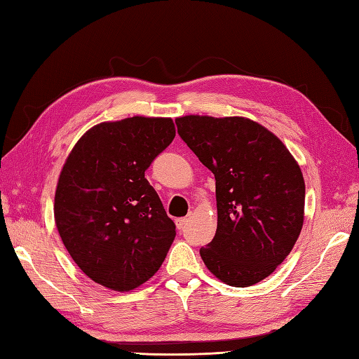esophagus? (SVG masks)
Listing matches in <instances>:
<instances>
[{
    "mask_svg": "<svg viewBox=\"0 0 359 359\" xmlns=\"http://www.w3.org/2000/svg\"><path fill=\"white\" fill-rule=\"evenodd\" d=\"M188 222H189V217H180V219L175 220V225H177V230L184 231L185 228H187V225H188Z\"/></svg>",
    "mask_w": 359,
    "mask_h": 359,
    "instance_id": "obj_1",
    "label": "esophagus"
}]
</instances>
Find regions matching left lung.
I'll list each match as a JSON object with an SVG mask.
<instances>
[{"mask_svg":"<svg viewBox=\"0 0 359 359\" xmlns=\"http://www.w3.org/2000/svg\"><path fill=\"white\" fill-rule=\"evenodd\" d=\"M175 125L216 179L217 230L201 248L205 265L233 287L270 276L302 228L306 184L299 165L253 120L187 116Z\"/></svg>","mask_w":359,"mask_h":359,"instance_id":"1","label":"left lung"}]
</instances>
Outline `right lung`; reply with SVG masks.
<instances>
[{"mask_svg": "<svg viewBox=\"0 0 359 359\" xmlns=\"http://www.w3.org/2000/svg\"><path fill=\"white\" fill-rule=\"evenodd\" d=\"M174 137L171 118L108 121L89 129L67 157L55 224L74 262L97 284L129 292L165 261L175 225L144 171Z\"/></svg>", "mask_w": 359, "mask_h": 359, "instance_id": "1", "label": "right lung"}]
</instances>
